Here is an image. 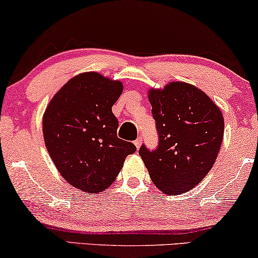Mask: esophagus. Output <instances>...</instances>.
<instances>
[{
    "label": "esophagus",
    "instance_id": "34e87169",
    "mask_svg": "<svg viewBox=\"0 0 258 258\" xmlns=\"http://www.w3.org/2000/svg\"><path fill=\"white\" fill-rule=\"evenodd\" d=\"M141 143H143V138L141 137H138L136 140H134V145H136L137 146V148H139L140 147V145H141Z\"/></svg>",
    "mask_w": 258,
    "mask_h": 258
}]
</instances>
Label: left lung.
I'll return each mask as SVG.
<instances>
[{"mask_svg": "<svg viewBox=\"0 0 258 258\" xmlns=\"http://www.w3.org/2000/svg\"><path fill=\"white\" fill-rule=\"evenodd\" d=\"M158 146L141 145L139 155L153 183L165 194L190 190L215 162L223 139L221 110L205 92L182 82L151 90Z\"/></svg>", "mask_w": 258, "mask_h": 258, "instance_id": "obj_1", "label": "left lung"}]
</instances>
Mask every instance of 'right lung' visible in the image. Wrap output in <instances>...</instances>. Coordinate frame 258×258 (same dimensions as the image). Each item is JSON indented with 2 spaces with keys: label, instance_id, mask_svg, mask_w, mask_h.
Masks as SVG:
<instances>
[{
  "label": "right lung",
  "instance_id": "1",
  "mask_svg": "<svg viewBox=\"0 0 258 258\" xmlns=\"http://www.w3.org/2000/svg\"><path fill=\"white\" fill-rule=\"evenodd\" d=\"M122 84L97 72L70 79L46 107L43 136L60 175L86 193L110 187L137 147L117 136L118 119L112 106Z\"/></svg>",
  "mask_w": 258,
  "mask_h": 258
}]
</instances>
